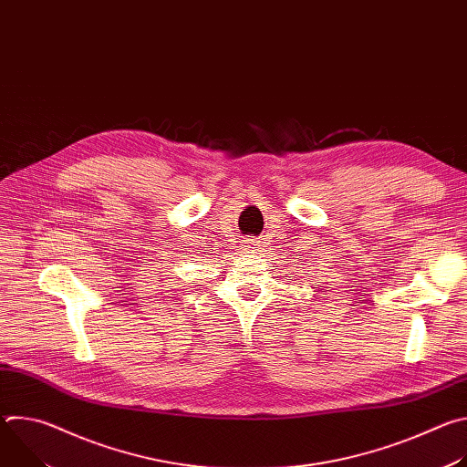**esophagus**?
<instances>
[{
    "label": "esophagus",
    "instance_id": "34e87169",
    "mask_svg": "<svg viewBox=\"0 0 467 467\" xmlns=\"http://www.w3.org/2000/svg\"><path fill=\"white\" fill-rule=\"evenodd\" d=\"M240 249H242V253H256L260 249V238L249 236V238L242 240L240 242Z\"/></svg>",
    "mask_w": 467,
    "mask_h": 467
}]
</instances>
